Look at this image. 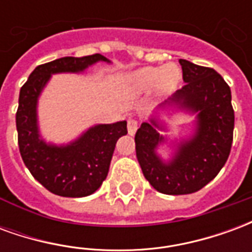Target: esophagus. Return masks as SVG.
Wrapping results in <instances>:
<instances>
[{
  "instance_id": "obj_1",
  "label": "esophagus",
  "mask_w": 252,
  "mask_h": 252,
  "mask_svg": "<svg viewBox=\"0 0 252 252\" xmlns=\"http://www.w3.org/2000/svg\"><path fill=\"white\" fill-rule=\"evenodd\" d=\"M126 124H128V133L135 135V132L137 131V126H139V121L136 119H128Z\"/></svg>"
}]
</instances>
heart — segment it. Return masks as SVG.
Instances as JSON below:
<instances>
[{"instance_id":"b5f03b06","label":"heart","mask_w":252,"mask_h":252,"mask_svg":"<svg viewBox=\"0 0 252 252\" xmlns=\"http://www.w3.org/2000/svg\"><path fill=\"white\" fill-rule=\"evenodd\" d=\"M181 78V70L175 64H167L164 67L147 66L133 72L131 83L140 92L157 88L160 94H169L178 88Z\"/></svg>"}]
</instances>
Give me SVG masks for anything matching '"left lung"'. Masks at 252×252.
Here are the masks:
<instances>
[{"label": "left lung", "instance_id": "left-lung-1", "mask_svg": "<svg viewBox=\"0 0 252 252\" xmlns=\"http://www.w3.org/2000/svg\"><path fill=\"white\" fill-rule=\"evenodd\" d=\"M185 86L171 104L198 112L191 139L181 142L171 162L164 163L157 148L164 142L157 121L143 123L135 135L136 158L146 180L164 194H190L209 184L227 162L233 139L235 113L231 89L211 67L180 59Z\"/></svg>", "mask_w": 252, "mask_h": 252}]
</instances>
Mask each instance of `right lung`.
Instances as JSON below:
<instances>
[{"mask_svg":"<svg viewBox=\"0 0 252 252\" xmlns=\"http://www.w3.org/2000/svg\"><path fill=\"white\" fill-rule=\"evenodd\" d=\"M98 61L101 54L66 57L37 66L20 90L16 126L19 150L25 166L36 181L62 197H85L102 185L109 171L116 143L126 135V121L90 128L68 146L46 144L39 136L36 104L51 74L79 72Z\"/></svg>","mask_w":252,"mask_h":252,"instance_id":"obj_1","label":"right lung"}]
</instances>
